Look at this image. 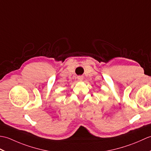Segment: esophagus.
Masks as SVG:
<instances>
[{"label": "esophagus", "instance_id": "obj_1", "mask_svg": "<svg viewBox=\"0 0 151 151\" xmlns=\"http://www.w3.org/2000/svg\"><path fill=\"white\" fill-rule=\"evenodd\" d=\"M77 78H78V80L79 81H83V76H78V77H77Z\"/></svg>", "mask_w": 151, "mask_h": 151}]
</instances>
